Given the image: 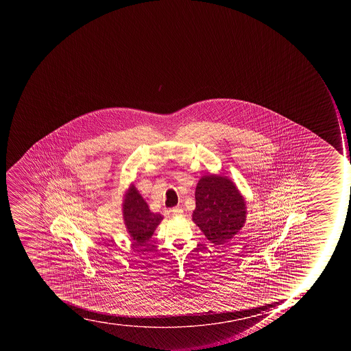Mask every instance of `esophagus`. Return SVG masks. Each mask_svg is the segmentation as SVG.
<instances>
[{
    "mask_svg": "<svg viewBox=\"0 0 351 351\" xmlns=\"http://www.w3.org/2000/svg\"><path fill=\"white\" fill-rule=\"evenodd\" d=\"M171 213L172 215L174 216L182 215L183 210L181 208V207L179 206L173 207V208H171Z\"/></svg>",
    "mask_w": 351,
    "mask_h": 351,
    "instance_id": "1",
    "label": "esophagus"
}]
</instances>
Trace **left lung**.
<instances>
[{"instance_id": "obj_1", "label": "left lung", "mask_w": 351, "mask_h": 351, "mask_svg": "<svg viewBox=\"0 0 351 351\" xmlns=\"http://www.w3.org/2000/svg\"><path fill=\"white\" fill-rule=\"evenodd\" d=\"M195 204L193 221L215 245L232 239L246 221L245 199L226 177L202 178L196 186Z\"/></svg>"}]
</instances>
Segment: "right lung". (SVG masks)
Returning a JSON list of instances; mask_svg holds the SVG:
<instances>
[{
    "mask_svg": "<svg viewBox=\"0 0 351 351\" xmlns=\"http://www.w3.org/2000/svg\"><path fill=\"white\" fill-rule=\"evenodd\" d=\"M125 197L123 205L125 225L136 245L141 246L152 238L156 227L162 221V216L150 212L149 207L134 185L130 186Z\"/></svg>",
    "mask_w": 351,
    "mask_h": 351,
    "instance_id": "add662e5",
    "label": "right lung"
}]
</instances>
